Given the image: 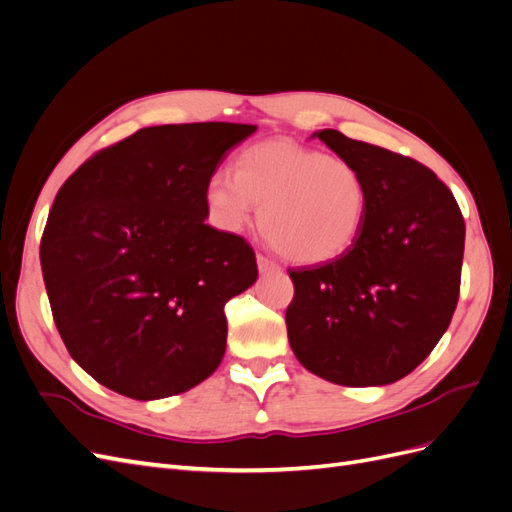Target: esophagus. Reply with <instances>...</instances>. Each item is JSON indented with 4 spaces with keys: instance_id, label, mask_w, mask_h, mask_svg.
<instances>
[{
    "instance_id": "1",
    "label": "esophagus",
    "mask_w": 512,
    "mask_h": 512,
    "mask_svg": "<svg viewBox=\"0 0 512 512\" xmlns=\"http://www.w3.org/2000/svg\"><path fill=\"white\" fill-rule=\"evenodd\" d=\"M256 262H258V269H260L262 273H267V271H280V269H282L273 258H269V256H265V254H258V256H256Z\"/></svg>"
}]
</instances>
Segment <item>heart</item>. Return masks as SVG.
<instances>
[{"label":"heart","mask_w":512,"mask_h":512,"mask_svg":"<svg viewBox=\"0 0 512 512\" xmlns=\"http://www.w3.org/2000/svg\"><path fill=\"white\" fill-rule=\"evenodd\" d=\"M213 222L237 232L256 218L265 239L286 258L320 262L342 254L367 213V181L344 156L292 141L245 147L235 173L218 170L207 183Z\"/></svg>","instance_id":"1"}]
</instances>
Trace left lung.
<instances>
[{
    "instance_id": "1",
    "label": "left lung",
    "mask_w": 512,
    "mask_h": 512,
    "mask_svg": "<svg viewBox=\"0 0 512 512\" xmlns=\"http://www.w3.org/2000/svg\"><path fill=\"white\" fill-rule=\"evenodd\" d=\"M316 136L361 168L367 213L346 252L288 269L290 348L329 382L391 384L421 365L451 324L466 222L425 164L337 130Z\"/></svg>"
}]
</instances>
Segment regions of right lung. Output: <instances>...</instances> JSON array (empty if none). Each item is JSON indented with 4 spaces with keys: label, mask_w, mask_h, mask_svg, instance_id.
Returning <instances> with one entry per match:
<instances>
[{
    "label": "right lung",
    "mask_w": 512,
    "mask_h": 512,
    "mask_svg": "<svg viewBox=\"0 0 512 512\" xmlns=\"http://www.w3.org/2000/svg\"><path fill=\"white\" fill-rule=\"evenodd\" d=\"M247 123H177L100 149L61 185L40 241L55 327L72 359L119 395L162 399L209 378L224 305L256 254L205 224L207 183Z\"/></svg>",
    "instance_id": "add662e5"
}]
</instances>
